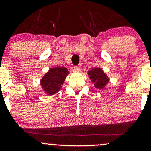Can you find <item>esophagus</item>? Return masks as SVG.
Listing matches in <instances>:
<instances>
[{"label": "esophagus", "instance_id": "1", "mask_svg": "<svg viewBox=\"0 0 151 151\" xmlns=\"http://www.w3.org/2000/svg\"><path fill=\"white\" fill-rule=\"evenodd\" d=\"M72 71H73L74 72H79L81 70L79 67H74L73 68H72Z\"/></svg>", "mask_w": 151, "mask_h": 151}]
</instances>
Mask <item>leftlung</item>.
<instances>
[{"instance_id":"left-lung-1","label":"left lung","mask_w":151,"mask_h":151,"mask_svg":"<svg viewBox=\"0 0 151 151\" xmlns=\"http://www.w3.org/2000/svg\"><path fill=\"white\" fill-rule=\"evenodd\" d=\"M89 79L94 84V87L102 89L109 83V79L106 74L100 68H93L88 72Z\"/></svg>"}]
</instances>
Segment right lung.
<instances>
[{
  "instance_id": "add662e5",
  "label": "right lung",
  "mask_w": 151,
  "mask_h": 151,
  "mask_svg": "<svg viewBox=\"0 0 151 151\" xmlns=\"http://www.w3.org/2000/svg\"><path fill=\"white\" fill-rule=\"evenodd\" d=\"M69 71L65 67H56L50 69L40 80V84L46 94L54 95L62 88Z\"/></svg>"
}]
</instances>
